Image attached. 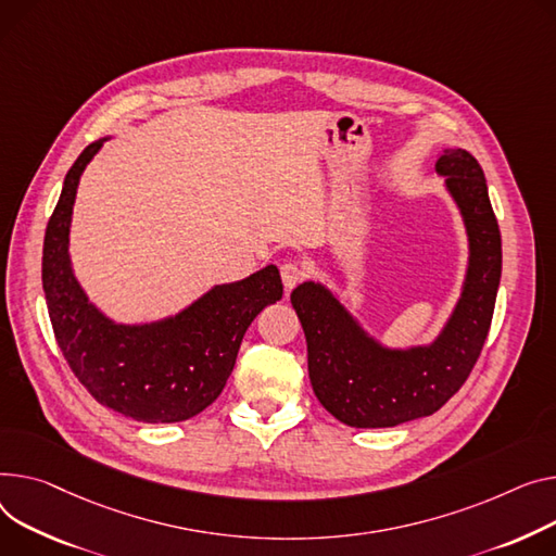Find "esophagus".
Returning a JSON list of instances; mask_svg holds the SVG:
<instances>
[{"mask_svg": "<svg viewBox=\"0 0 556 556\" xmlns=\"http://www.w3.org/2000/svg\"><path fill=\"white\" fill-rule=\"evenodd\" d=\"M302 279H304V268L298 262H286L281 266V281H283L286 290L294 288Z\"/></svg>", "mask_w": 556, "mask_h": 556, "instance_id": "obj_1", "label": "esophagus"}]
</instances>
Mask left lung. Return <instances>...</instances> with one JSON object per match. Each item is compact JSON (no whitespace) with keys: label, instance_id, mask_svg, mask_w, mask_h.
<instances>
[{"label":"left lung","instance_id":"1","mask_svg":"<svg viewBox=\"0 0 556 556\" xmlns=\"http://www.w3.org/2000/svg\"><path fill=\"white\" fill-rule=\"evenodd\" d=\"M435 172L465 218L469 268L460 302L431 346L384 349L319 283L306 281L290 294L308 344L313 391L349 427H395L435 414L465 384L488 340L503 252L485 174L465 150L442 152Z\"/></svg>","mask_w":556,"mask_h":556}]
</instances>
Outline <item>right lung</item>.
Segmentation results:
<instances>
[{"label": "right lung", "instance_id": "add662e5", "mask_svg": "<svg viewBox=\"0 0 556 556\" xmlns=\"http://www.w3.org/2000/svg\"><path fill=\"white\" fill-rule=\"evenodd\" d=\"M91 142L66 172L49 218L42 286L58 346L80 384L109 409L138 422H180L224 391L252 319L281 300L279 270L214 286L176 317L144 326L106 319L87 300L68 262V228L80 176L98 154Z\"/></svg>", "mask_w": 556, "mask_h": 556}]
</instances>
